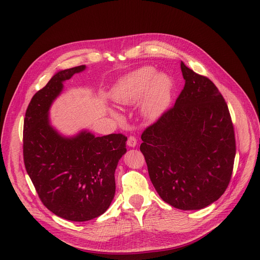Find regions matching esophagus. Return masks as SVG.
Returning <instances> with one entry per match:
<instances>
[{"instance_id":"esophagus-1","label":"esophagus","mask_w":260,"mask_h":260,"mask_svg":"<svg viewBox=\"0 0 260 260\" xmlns=\"http://www.w3.org/2000/svg\"><path fill=\"white\" fill-rule=\"evenodd\" d=\"M127 145L129 146V147H135L136 145H137V139H136V137H134V136H129L128 137V141H127Z\"/></svg>"}]
</instances>
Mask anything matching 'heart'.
Segmentation results:
<instances>
[{
  "label": "heart",
  "instance_id": "heart-1",
  "mask_svg": "<svg viewBox=\"0 0 260 260\" xmlns=\"http://www.w3.org/2000/svg\"><path fill=\"white\" fill-rule=\"evenodd\" d=\"M152 67L138 69L124 78L111 89L113 101L122 105H131L143 98V112L148 117H154L169 102L172 81L168 75L157 74Z\"/></svg>",
  "mask_w": 260,
  "mask_h": 260
}]
</instances>
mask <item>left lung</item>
I'll return each instance as SVG.
<instances>
[{"label": "left lung", "instance_id": "1", "mask_svg": "<svg viewBox=\"0 0 260 260\" xmlns=\"http://www.w3.org/2000/svg\"><path fill=\"white\" fill-rule=\"evenodd\" d=\"M185 84L176 103L143 134L151 181L175 208L202 209L230 182L235 136L227 103L210 79L181 62Z\"/></svg>", "mask_w": 260, "mask_h": 260}]
</instances>
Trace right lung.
<instances>
[{
    "instance_id": "obj_1",
    "label": "right lung",
    "mask_w": 260,
    "mask_h": 260,
    "mask_svg": "<svg viewBox=\"0 0 260 260\" xmlns=\"http://www.w3.org/2000/svg\"><path fill=\"white\" fill-rule=\"evenodd\" d=\"M84 70L79 66L55 74L33 95L24 119V162L38 197L54 214L73 222L89 221L108 209L114 172L127 151L121 133L95 137L82 131L69 138L50 125L48 111L62 82Z\"/></svg>"
}]
</instances>
